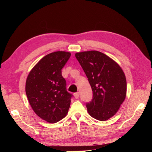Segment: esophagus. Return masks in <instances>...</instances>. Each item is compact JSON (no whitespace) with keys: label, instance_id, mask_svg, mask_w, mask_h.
Segmentation results:
<instances>
[{"label":"esophagus","instance_id":"1","mask_svg":"<svg viewBox=\"0 0 152 152\" xmlns=\"http://www.w3.org/2000/svg\"><path fill=\"white\" fill-rule=\"evenodd\" d=\"M74 96L76 99H78L79 97V93H74Z\"/></svg>","mask_w":152,"mask_h":152}]
</instances>
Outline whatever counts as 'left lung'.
Instances as JSON below:
<instances>
[{"mask_svg":"<svg viewBox=\"0 0 152 152\" xmlns=\"http://www.w3.org/2000/svg\"><path fill=\"white\" fill-rule=\"evenodd\" d=\"M75 57L88 79L93 99L86 103L91 117L104 121L117 113L126 96L127 82L122 68L104 54L91 50Z\"/></svg>","mask_w":152,"mask_h":152,"instance_id":"1","label":"left lung"}]
</instances>
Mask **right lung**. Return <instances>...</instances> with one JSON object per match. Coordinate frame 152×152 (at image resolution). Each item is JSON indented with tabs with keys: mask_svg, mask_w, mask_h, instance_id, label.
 <instances>
[{
	"mask_svg": "<svg viewBox=\"0 0 152 152\" xmlns=\"http://www.w3.org/2000/svg\"><path fill=\"white\" fill-rule=\"evenodd\" d=\"M70 56L65 51L50 53L40 59L27 77L25 91L31 107L49 123L61 121L70 108L73 95L66 91L61 69Z\"/></svg>",
	"mask_w": 152,
	"mask_h": 152,
	"instance_id": "obj_1",
	"label": "right lung"
}]
</instances>
